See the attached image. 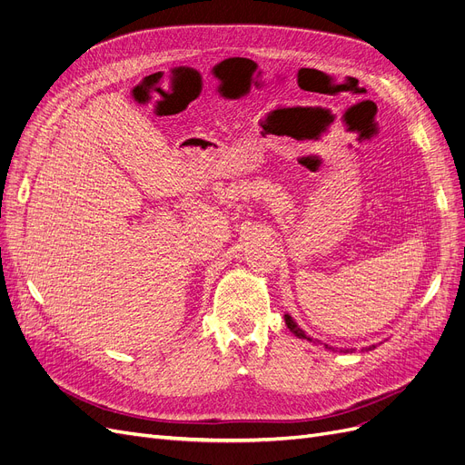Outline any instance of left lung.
<instances>
[{
  "label": "left lung",
  "instance_id": "8db88e82",
  "mask_svg": "<svg viewBox=\"0 0 465 465\" xmlns=\"http://www.w3.org/2000/svg\"><path fill=\"white\" fill-rule=\"evenodd\" d=\"M285 322H287V327L291 329V332H294V334H296L298 338H308V336H306V332H304V331H302V329H300V327L296 325V322H294V319H292L291 315H285ZM308 340H310V338H308ZM325 348H327V350H332V351H334V348H331V346H327V344H325ZM374 348H376V346H369L367 350H374ZM348 351H350V350H346V353H348Z\"/></svg>",
  "mask_w": 465,
  "mask_h": 465
}]
</instances>
